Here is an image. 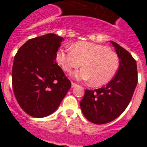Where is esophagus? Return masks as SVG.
Instances as JSON below:
<instances>
[{
	"mask_svg": "<svg viewBox=\"0 0 147 147\" xmlns=\"http://www.w3.org/2000/svg\"><path fill=\"white\" fill-rule=\"evenodd\" d=\"M76 86H77V85H76V83L71 82V88H76Z\"/></svg>",
	"mask_w": 147,
	"mask_h": 147,
	"instance_id": "34e87169",
	"label": "esophagus"
}]
</instances>
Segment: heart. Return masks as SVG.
Here are the masks:
<instances>
[{
  "label": "heart",
  "instance_id": "1",
  "mask_svg": "<svg viewBox=\"0 0 147 147\" xmlns=\"http://www.w3.org/2000/svg\"><path fill=\"white\" fill-rule=\"evenodd\" d=\"M56 61L66 72L77 69L71 76L81 81H92V85L100 86L111 80L119 68L118 56L105 45L90 42H78L71 49H60L56 53Z\"/></svg>",
  "mask_w": 147,
  "mask_h": 147
}]
</instances>
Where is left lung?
Listing matches in <instances>:
<instances>
[{
    "instance_id": "obj_1",
    "label": "left lung",
    "mask_w": 147,
    "mask_h": 147,
    "mask_svg": "<svg viewBox=\"0 0 147 147\" xmlns=\"http://www.w3.org/2000/svg\"><path fill=\"white\" fill-rule=\"evenodd\" d=\"M118 55L119 68L110 82L96 90H85L80 102L84 116L95 124L109 123L118 117L129 105L137 85V62L129 52L110 41Z\"/></svg>"
}]
</instances>
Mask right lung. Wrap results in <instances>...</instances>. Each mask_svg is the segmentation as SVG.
<instances>
[{
  "instance_id": "1",
  "label": "right lung",
  "mask_w": 147,
  "mask_h": 147,
  "mask_svg": "<svg viewBox=\"0 0 147 147\" xmlns=\"http://www.w3.org/2000/svg\"><path fill=\"white\" fill-rule=\"evenodd\" d=\"M64 39L54 33L33 38L17 51L12 69V85L17 102L33 117L56 111L71 88V82L55 62Z\"/></svg>"
}]
</instances>
